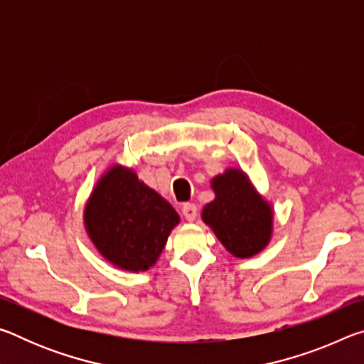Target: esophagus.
<instances>
[{"label": "esophagus", "mask_w": 364, "mask_h": 364, "mask_svg": "<svg viewBox=\"0 0 364 364\" xmlns=\"http://www.w3.org/2000/svg\"><path fill=\"white\" fill-rule=\"evenodd\" d=\"M181 212L184 215V218H186L188 221H194L196 217H197V207H196V204H184L181 207Z\"/></svg>", "instance_id": "34e87169"}]
</instances>
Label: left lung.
<instances>
[{"label": "left lung", "instance_id": "1", "mask_svg": "<svg viewBox=\"0 0 364 364\" xmlns=\"http://www.w3.org/2000/svg\"><path fill=\"white\" fill-rule=\"evenodd\" d=\"M215 199L202 210L226 250L239 258L254 257L267 247L273 231V210L241 170L230 168L212 180Z\"/></svg>", "mask_w": 364, "mask_h": 364}]
</instances>
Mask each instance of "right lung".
Wrapping results in <instances>:
<instances>
[{
  "mask_svg": "<svg viewBox=\"0 0 364 364\" xmlns=\"http://www.w3.org/2000/svg\"><path fill=\"white\" fill-rule=\"evenodd\" d=\"M178 221L162 196L120 165L107 170L85 208L86 232L100 254L134 273L157 262Z\"/></svg>",
  "mask_w": 364,
  "mask_h": 364,
  "instance_id": "add662e5",
  "label": "right lung"
}]
</instances>
